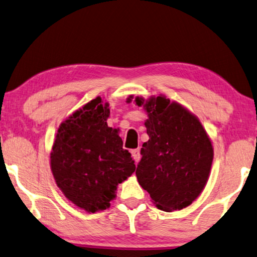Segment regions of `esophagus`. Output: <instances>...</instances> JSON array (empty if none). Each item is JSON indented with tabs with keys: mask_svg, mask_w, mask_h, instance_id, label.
<instances>
[{
	"mask_svg": "<svg viewBox=\"0 0 257 257\" xmlns=\"http://www.w3.org/2000/svg\"><path fill=\"white\" fill-rule=\"evenodd\" d=\"M131 154H132V158H133V160H135L136 163H138V162L140 161L141 155H140V150H139V148H137V150H133L131 152Z\"/></svg>",
	"mask_w": 257,
	"mask_h": 257,
	"instance_id": "esophagus-1",
	"label": "esophagus"
}]
</instances>
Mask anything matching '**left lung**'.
Here are the masks:
<instances>
[{
  "label": "left lung",
  "mask_w": 257,
  "mask_h": 257,
  "mask_svg": "<svg viewBox=\"0 0 257 257\" xmlns=\"http://www.w3.org/2000/svg\"><path fill=\"white\" fill-rule=\"evenodd\" d=\"M128 96L127 102H132ZM138 106H144L147 143L137 168L139 184L150 193L160 210L172 212L192 204L205 188L213 161V147L209 136L195 114L165 95L145 99L137 96Z\"/></svg>",
  "instance_id": "1"
}]
</instances>
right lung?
<instances>
[{"label":"right lung","mask_w":257,"mask_h":257,"mask_svg":"<svg viewBox=\"0 0 257 257\" xmlns=\"http://www.w3.org/2000/svg\"><path fill=\"white\" fill-rule=\"evenodd\" d=\"M109 116L99 96L84 104L59 126L50 154L59 189L89 213L109 209L118 184L136 170L118 131L106 124Z\"/></svg>","instance_id":"obj_1"}]
</instances>
